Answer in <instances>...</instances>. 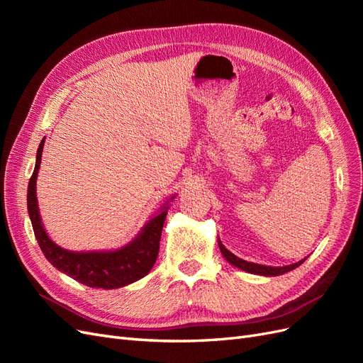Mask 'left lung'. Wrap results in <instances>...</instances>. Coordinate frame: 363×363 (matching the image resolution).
Instances as JSON below:
<instances>
[{
	"label": "left lung",
	"instance_id": "8db88e82",
	"mask_svg": "<svg viewBox=\"0 0 363 363\" xmlns=\"http://www.w3.org/2000/svg\"><path fill=\"white\" fill-rule=\"evenodd\" d=\"M218 245H219V250H221L223 256L225 257V260H227L228 263H232L233 267H236V268H239V269H242V271H245V272L257 274V276H267V277L281 276V274H284V272H289V271H292V269H295V268H298V267L301 265V263L306 260V257H304V259H301L300 262L292 263V265H286V267H268V265H260V263H255V262H247V260H244V259H240V257L235 256L232 251H228V250L223 245V242H221V240H219V239H218Z\"/></svg>",
	"mask_w": 363,
	"mask_h": 363
}]
</instances>
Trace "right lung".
<instances>
[{"mask_svg":"<svg viewBox=\"0 0 363 363\" xmlns=\"http://www.w3.org/2000/svg\"><path fill=\"white\" fill-rule=\"evenodd\" d=\"M43 144H45V138L42 139L38 148L35 171H33L27 191V207L33 232L47 260L54 268L89 288L118 289L145 277L156 263L163 223L168 213L169 201L175 199V195L164 201L159 211L148 219L135 239L121 248L107 251H71L62 248L45 232L39 213L36 180Z\"/></svg>","mask_w":363,"mask_h":363,"instance_id":"1","label":"right lung"}]
</instances>
